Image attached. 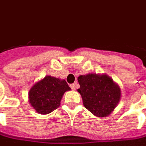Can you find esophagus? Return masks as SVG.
<instances>
[{
  "label": "esophagus",
  "mask_w": 146,
  "mask_h": 146,
  "mask_svg": "<svg viewBox=\"0 0 146 146\" xmlns=\"http://www.w3.org/2000/svg\"><path fill=\"white\" fill-rule=\"evenodd\" d=\"M76 85H77V84L76 83H74V84H70V88L72 90H75L76 88Z\"/></svg>",
  "instance_id": "obj_1"
}]
</instances>
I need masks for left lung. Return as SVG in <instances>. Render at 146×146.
Instances as JSON below:
<instances>
[{
  "label": "left lung",
  "instance_id": "1",
  "mask_svg": "<svg viewBox=\"0 0 146 146\" xmlns=\"http://www.w3.org/2000/svg\"><path fill=\"white\" fill-rule=\"evenodd\" d=\"M77 90L84 107L97 116H107L120 99V89L107 75L88 74L78 77Z\"/></svg>",
  "mask_w": 146,
  "mask_h": 146
}]
</instances>
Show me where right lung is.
<instances>
[{"mask_svg": "<svg viewBox=\"0 0 146 146\" xmlns=\"http://www.w3.org/2000/svg\"><path fill=\"white\" fill-rule=\"evenodd\" d=\"M70 90V88L65 80L46 76L30 89V103L38 113L48 114L60 106L62 95Z\"/></svg>", "mask_w": 146, "mask_h": 146, "instance_id": "1", "label": "right lung"}]
</instances>
